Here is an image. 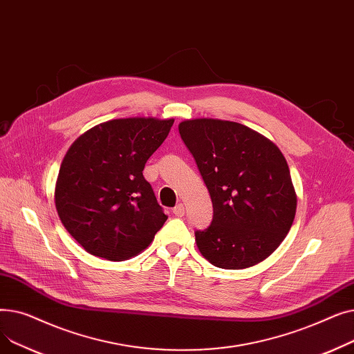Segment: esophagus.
I'll use <instances>...</instances> for the list:
<instances>
[{
  "label": "esophagus",
  "instance_id": "1",
  "mask_svg": "<svg viewBox=\"0 0 354 354\" xmlns=\"http://www.w3.org/2000/svg\"><path fill=\"white\" fill-rule=\"evenodd\" d=\"M172 212L175 214V216H183V214H185V207L182 205V203H178V205L172 209Z\"/></svg>",
  "mask_w": 354,
  "mask_h": 354
}]
</instances>
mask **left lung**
<instances>
[{"label": "left lung", "instance_id": "left-lung-1", "mask_svg": "<svg viewBox=\"0 0 354 354\" xmlns=\"http://www.w3.org/2000/svg\"><path fill=\"white\" fill-rule=\"evenodd\" d=\"M211 195V225L195 231L196 245L219 268L241 270L264 261L288 234L297 195L287 160L271 140L228 120L179 123Z\"/></svg>", "mask_w": 354, "mask_h": 354}]
</instances>
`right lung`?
I'll list each match as a JSON object with an SVG mask.
<instances>
[{
    "instance_id": "right-lung-1",
    "label": "right lung",
    "mask_w": 354,
    "mask_h": 354,
    "mask_svg": "<svg viewBox=\"0 0 354 354\" xmlns=\"http://www.w3.org/2000/svg\"><path fill=\"white\" fill-rule=\"evenodd\" d=\"M174 119H115L91 127L67 151L55 183L64 228L91 255L123 261L152 243L167 216L145 178L147 159Z\"/></svg>"
}]
</instances>
